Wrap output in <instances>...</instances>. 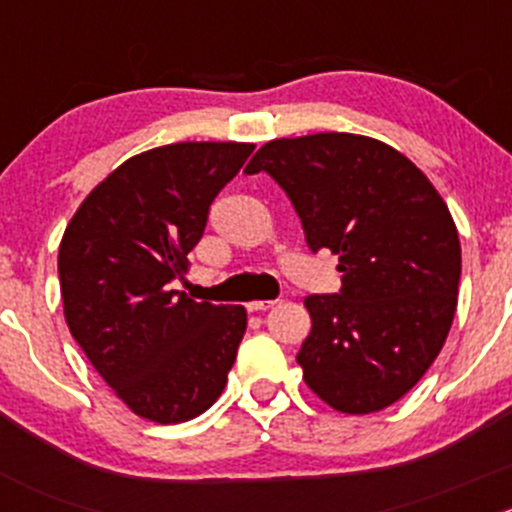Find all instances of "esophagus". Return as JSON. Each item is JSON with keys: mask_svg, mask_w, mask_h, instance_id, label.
<instances>
[{"mask_svg": "<svg viewBox=\"0 0 512 512\" xmlns=\"http://www.w3.org/2000/svg\"><path fill=\"white\" fill-rule=\"evenodd\" d=\"M270 307H275L272 299H252V302H247V312H267Z\"/></svg>", "mask_w": 512, "mask_h": 512, "instance_id": "esophagus-1", "label": "esophagus"}]
</instances>
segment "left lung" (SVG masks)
I'll use <instances>...</instances> for the list:
<instances>
[{
  "instance_id": "left-lung-1",
  "label": "left lung",
  "mask_w": 512,
  "mask_h": 512,
  "mask_svg": "<svg viewBox=\"0 0 512 512\" xmlns=\"http://www.w3.org/2000/svg\"><path fill=\"white\" fill-rule=\"evenodd\" d=\"M260 170L307 245L339 255V294L304 299V384L342 414L386 409L426 374L456 314L461 240L446 200L404 153L356 133L275 138L245 173Z\"/></svg>"
}]
</instances>
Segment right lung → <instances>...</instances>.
<instances>
[{
  "label": "right lung",
  "instance_id": "obj_1",
  "mask_svg": "<svg viewBox=\"0 0 512 512\" xmlns=\"http://www.w3.org/2000/svg\"><path fill=\"white\" fill-rule=\"evenodd\" d=\"M252 143L185 141L138 153L91 190L59 245L64 317L136 416L183 423L218 401L245 337L240 304L170 289L188 272L215 195Z\"/></svg>",
  "mask_w": 512,
  "mask_h": 512
}]
</instances>
